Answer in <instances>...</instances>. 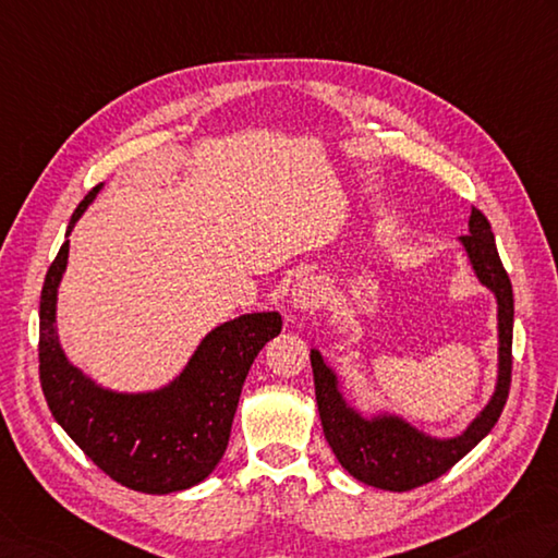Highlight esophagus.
<instances>
[{
  "label": "esophagus",
  "instance_id": "34e87169",
  "mask_svg": "<svg viewBox=\"0 0 558 558\" xmlns=\"http://www.w3.org/2000/svg\"><path fill=\"white\" fill-rule=\"evenodd\" d=\"M326 300V288L319 278H302L292 290V304L298 310H316Z\"/></svg>",
  "mask_w": 558,
  "mask_h": 558
}]
</instances>
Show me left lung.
I'll use <instances>...</instances> for the list:
<instances>
[{"instance_id": "8db88e82", "label": "left lung", "mask_w": 558, "mask_h": 558, "mask_svg": "<svg viewBox=\"0 0 558 558\" xmlns=\"http://www.w3.org/2000/svg\"><path fill=\"white\" fill-rule=\"evenodd\" d=\"M462 244L472 258L478 280L496 292L500 338L496 395L462 435L452 440H433L399 418H363L345 407L336 385V375L324 365L322 355L312 351L316 407H319L326 440L345 472L367 486L411 490L435 482L445 472H450L469 450H474L504 413L512 375V286L504 264H500L490 222L476 207H472L469 234L462 236Z\"/></svg>"}]
</instances>
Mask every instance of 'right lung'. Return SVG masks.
Instances as JSON below:
<instances>
[{
    "label": "right lung",
    "mask_w": 558,
    "mask_h": 558,
    "mask_svg": "<svg viewBox=\"0 0 558 558\" xmlns=\"http://www.w3.org/2000/svg\"><path fill=\"white\" fill-rule=\"evenodd\" d=\"M101 185L76 205L68 234ZM64 242L40 292L38 373L50 413L80 450L113 482L142 494H173L201 484L222 460L244 379L270 338L278 312L244 314L205 336L181 377L151 395H116L68 363L54 331V300L68 266Z\"/></svg>",
    "instance_id": "right-lung-1"
}]
</instances>
